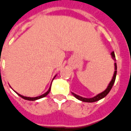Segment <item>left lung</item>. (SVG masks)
Listing matches in <instances>:
<instances>
[{"instance_id": "8db88e82", "label": "left lung", "mask_w": 131, "mask_h": 131, "mask_svg": "<svg viewBox=\"0 0 131 131\" xmlns=\"http://www.w3.org/2000/svg\"><path fill=\"white\" fill-rule=\"evenodd\" d=\"M111 56L112 59L114 60V61H115V55H114V52H112L111 53ZM116 70H117V67H116V63H114V75H113V77H112V79L110 81V82L109 83L108 86H107V87L106 89L105 90L103 91L102 93H98L97 94L96 96H95L94 97H92V98H84V97H82V96H78L77 94H75V93H72V94L73 96H75V98L78 99V100H80V101H82V102H86V103H93V102H96V101H99V100H101L102 98H105L107 94L109 93V92L111 90V89L112 88V86L114 85V82H115V79H116Z\"/></svg>"}]
</instances>
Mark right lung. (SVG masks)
Here are the masks:
<instances>
[{
	"label": "right lung",
	"instance_id": "obj_1",
	"mask_svg": "<svg viewBox=\"0 0 131 131\" xmlns=\"http://www.w3.org/2000/svg\"><path fill=\"white\" fill-rule=\"evenodd\" d=\"M56 75H55V76H54V77L53 78L52 81L54 80V79L55 78V77H56ZM51 84H50V86H49V89L47 90V92H45V93H44V94H42V95H41V96H37V97H26V96H22V95L19 94V93H17L16 91H15V92L17 93V95H18V96H19L21 98H24V99H25V100H27V101H36V100H38V99H40V98H44V97H45L46 96H47V95H48V93L50 92V90H51Z\"/></svg>",
	"mask_w": 131,
	"mask_h": 131
}]
</instances>
